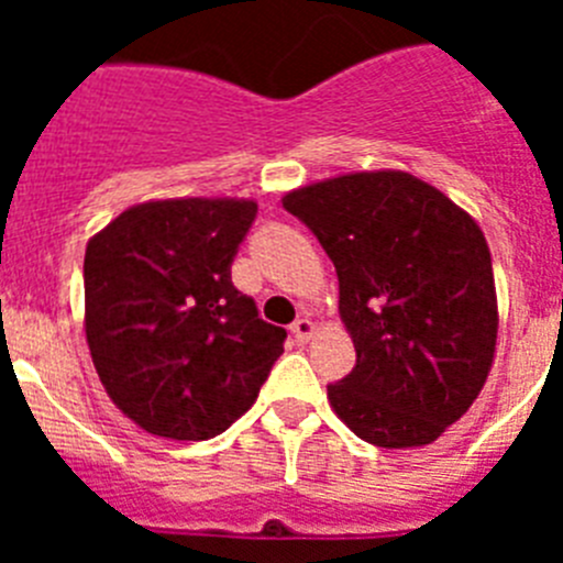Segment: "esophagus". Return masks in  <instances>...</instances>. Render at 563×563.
Returning a JSON list of instances; mask_svg holds the SVG:
<instances>
[{"label": "esophagus", "mask_w": 563, "mask_h": 563, "mask_svg": "<svg viewBox=\"0 0 563 563\" xmlns=\"http://www.w3.org/2000/svg\"><path fill=\"white\" fill-rule=\"evenodd\" d=\"M290 332H292V338H296V341L305 343V341H310L312 332H316V324H312L307 316H301V318H296V321H292Z\"/></svg>", "instance_id": "esophagus-1"}]
</instances>
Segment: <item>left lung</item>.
Masks as SVG:
<instances>
[{
  "label": "left lung",
  "instance_id": "8db88e82",
  "mask_svg": "<svg viewBox=\"0 0 563 563\" xmlns=\"http://www.w3.org/2000/svg\"><path fill=\"white\" fill-rule=\"evenodd\" d=\"M285 208L332 258L355 366L332 409L377 449L429 445L460 420L494 363L496 287L479 225L406 172L298 188Z\"/></svg>",
  "mask_w": 563,
  "mask_h": 563
}]
</instances>
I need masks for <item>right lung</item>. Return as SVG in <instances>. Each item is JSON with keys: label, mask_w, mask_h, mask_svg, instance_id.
Wrapping results in <instances>:
<instances>
[{"label": "right lung", "mask_w": 563, "mask_h": 563, "mask_svg": "<svg viewBox=\"0 0 563 563\" xmlns=\"http://www.w3.org/2000/svg\"><path fill=\"white\" fill-rule=\"evenodd\" d=\"M256 211L251 200L143 202L89 239L92 363L114 406L148 434H222L285 352L287 332L231 282Z\"/></svg>", "instance_id": "right-lung-1"}]
</instances>
